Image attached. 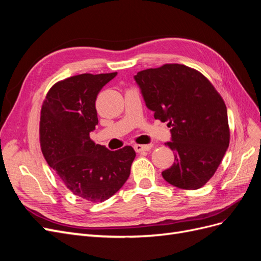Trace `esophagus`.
Here are the masks:
<instances>
[{
    "mask_svg": "<svg viewBox=\"0 0 261 261\" xmlns=\"http://www.w3.org/2000/svg\"><path fill=\"white\" fill-rule=\"evenodd\" d=\"M152 148V145H134V149H135L136 152H143L148 151Z\"/></svg>",
    "mask_w": 261,
    "mask_h": 261,
    "instance_id": "34e87169",
    "label": "esophagus"
}]
</instances>
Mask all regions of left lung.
<instances>
[{
    "instance_id": "1",
    "label": "left lung",
    "mask_w": 261,
    "mask_h": 261,
    "mask_svg": "<svg viewBox=\"0 0 261 261\" xmlns=\"http://www.w3.org/2000/svg\"><path fill=\"white\" fill-rule=\"evenodd\" d=\"M135 81L155 120L168 122L175 161L162 172L171 185L198 189L213 176L230 144L226 106L200 72L164 64L138 72Z\"/></svg>"
}]
</instances>
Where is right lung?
I'll list each match as a JSON object with an SVG mask.
<instances>
[{
	"instance_id": "right-lung-1",
	"label": "right lung",
	"mask_w": 261,
	"mask_h": 261,
	"mask_svg": "<svg viewBox=\"0 0 261 261\" xmlns=\"http://www.w3.org/2000/svg\"><path fill=\"white\" fill-rule=\"evenodd\" d=\"M116 74H81L58 82L41 108L39 134L46 162L70 192L91 202L120 191L136 156L130 146L110 151L89 136L98 125V93Z\"/></svg>"
}]
</instances>
